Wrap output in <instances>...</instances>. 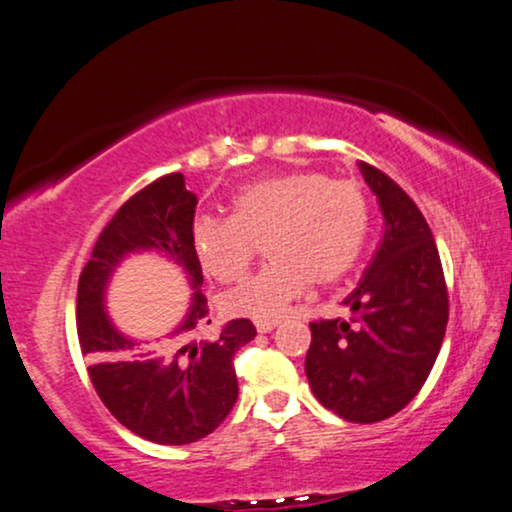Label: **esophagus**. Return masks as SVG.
Masks as SVG:
<instances>
[{"mask_svg":"<svg viewBox=\"0 0 512 512\" xmlns=\"http://www.w3.org/2000/svg\"><path fill=\"white\" fill-rule=\"evenodd\" d=\"M275 327H277V322H256L258 334H268V331H272Z\"/></svg>","mask_w":512,"mask_h":512,"instance_id":"1","label":"esophagus"}]
</instances>
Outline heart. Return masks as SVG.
<instances>
[{
  "instance_id": "heart-1",
  "label": "heart",
  "mask_w": 512,
  "mask_h": 512,
  "mask_svg": "<svg viewBox=\"0 0 512 512\" xmlns=\"http://www.w3.org/2000/svg\"><path fill=\"white\" fill-rule=\"evenodd\" d=\"M367 235V202L355 183L320 171L261 178L232 199L230 218H197L192 251L209 277L244 275L258 244L268 265L221 298L230 317L275 322L310 282H338L353 268Z\"/></svg>"
}]
</instances>
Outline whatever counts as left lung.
<instances>
[{"label":"left lung","instance_id":"left-lung-1","mask_svg":"<svg viewBox=\"0 0 512 512\" xmlns=\"http://www.w3.org/2000/svg\"><path fill=\"white\" fill-rule=\"evenodd\" d=\"M378 199L383 237L343 305L348 322H310L305 376L322 407L376 423L414 400L442 348L449 296L433 232L393 178L360 162Z\"/></svg>","mask_w":512,"mask_h":512}]
</instances>
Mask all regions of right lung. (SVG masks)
I'll list each match as a JSON object with an SVG mask.
<instances>
[{
	"mask_svg": "<svg viewBox=\"0 0 512 512\" xmlns=\"http://www.w3.org/2000/svg\"><path fill=\"white\" fill-rule=\"evenodd\" d=\"M197 197L183 174H167L126 199L105 225L77 287V336L89 376L110 414L143 440L190 444L221 426L237 402L232 357L256 336L249 320H230L214 341H190L211 324L202 265L192 251ZM159 250L196 291L189 315L159 349L119 335L104 313V289L129 253Z\"/></svg>",
	"mask_w": 512,
	"mask_h": 512,
	"instance_id": "obj_1",
	"label": "right lung"
}]
</instances>
